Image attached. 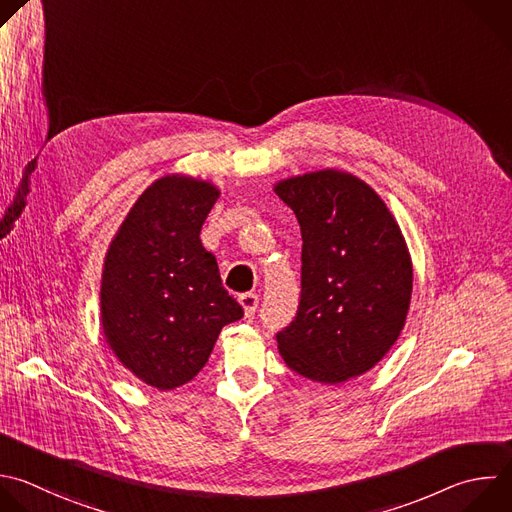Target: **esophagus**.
Masks as SVG:
<instances>
[{
  "mask_svg": "<svg viewBox=\"0 0 512 512\" xmlns=\"http://www.w3.org/2000/svg\"><path fill=\"white\" fill-rule=\"evenodd\" d=\"M239 303L243 305L245 315L253 317L257 307H259V295L257 293H243V295H239Z\"/></svg>",
  "mask_w": 512,
  "mask_h": 512,
  "instance_id": "34e87169",
  "label": "esophagus"
}]
</instances>
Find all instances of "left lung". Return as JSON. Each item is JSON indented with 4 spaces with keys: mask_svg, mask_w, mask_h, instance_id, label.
<instances>
[{
    "mask_svg": "<svg viewBox=\"0 0 512 512\" xmlns=\"http://www.w3.org/2000/svg\"><path fill=\"white\" fill-rule=\"evenodd\" d=\"M279 199L301 229L297 313L277 331L285 364L323 384L374 368L398 339L410 307L412 263L384 201L342 170L283 181Z\"/></svg>",
    "mask_w": 512,
    "mask_h": 512,
    "instance_id": "1",
    "label": "left lung"
}]
</instances>
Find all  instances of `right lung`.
I'll return each mask as SVG.
<instances>
[{
	"mask_svg": "<svg viewBox=\"0 0 512 512\" xmlns=\"http://www.w3.org/2000/svg\"><path fill=\"white\" fill-rule=\"evenodd\" d=\"M219 191L189 177L150 185L116 233L102 275V329L118 360L158 390L193 380L243 307L221 283L201 227Z\"/></svg>",
	"mask_w": 512,
	"mask_h": 512,
	"instance_id": "add662e5",
	"label": "right lung"
}]
</instances>
